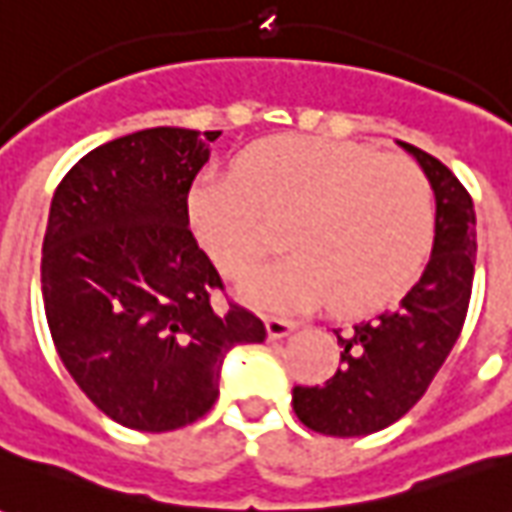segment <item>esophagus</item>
<instances>
[{"label":"esophagus","mask_w":512,"mask_h":512,"mask_svg":"<svg viewBox=\"0 0 512 512\" xmlns=\"http://www.w3.org/2000/svg\"><path fill=\"white\" fill-rule=\"evenodd\" d=\"M293 329H296V321H290V318H277V315H268L266 318L268 340H282V337H288Z\"/></svg>","instance_id":"obj_1"}]
</instances>
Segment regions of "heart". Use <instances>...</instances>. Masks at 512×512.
I'll return each instance as SVG.
<instances>
[{"label":"heart","instance_id":"heart-1","mask_svg":"<svg viewBox=\"0 0 512 512\" xmlns=\"http://www.w3.org/2000/svg\"><path fill=\"white\" fill-rule=\"evenodd\" d=\"M263 216L290 219L293 249L241 282V296L266 310L326 299L340 315L386 310L417 282L436 235L433 189L414 161L323 136L257 142L238 178L205 175L189 194L191 227L227 274L271 249Z\"/></svg>","mask_w":512,"mask_h":512}]
</instances>
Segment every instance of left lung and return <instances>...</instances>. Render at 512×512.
<instances>
[{
	"label": "left lung",
	"mask_w": 512,
	"mask_h": 512,
	"mask_svg": "<svg viewBox=\"0 0 512 512\" xmlns=\"http://www.w3.org/2000/svg\"><path fill=\"white\" fill-rule=\"evenodd\" d=\"M397 145L417 158L433 189V249L397 310L334 332L343 367L326 384L293 386L296 417L323 436H367L403 417L450 356L472 299L477 255L472 197L439 158L408 142Z\"/></svg>",
	"instance_id": "1"
}]
</instances>
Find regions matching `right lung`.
<instances>
[{"mask_svg":"<svg viewBox=\"0 0 512 512\" xmlns=\"http://www.w3.org/2000/svg\"><path fill=\"white\" fill-rule=\"evenodd\" d=\"M222 131L158 126L79 158L54 191L40 288L51 340L84 395L131 430L208 414L227 354L263 343L189 230V189Z\"/></svg>","mask_w":512,"mask_h":512,"instance_id":"add662e5","label":"right lung"}]
</instances>
